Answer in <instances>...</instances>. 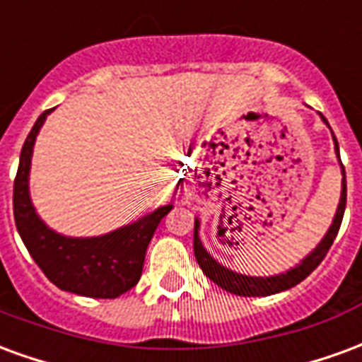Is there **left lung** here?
<instances>
[{"instance_id":"obj_1","label":"left lung","mask_w":362,"mask_h":362,"mask_svg":"<svg viewBox=\"0 0 362 362\" xmlns=\"http://www.w3.org/2000/svg\"><path fill=\"white\" fill-rule=\"evenodd\" d=\"M320 118L324 119V124L329 127L327 119L320 114ZM334 135V132H332ZM334 145H335V155H337V160H339V168H341V196H339V204H337V209H335L334 221L327 228V233L324 235V238L320 240V244L314 248V250L306 256V258L300 259V264H296L295 267H291L285 273H279V275H269V277H252V275H243V273H236L233 269H228L223 264H219L217 259L213 258L209 252L205 250L204 244L199 240V219H196V225H194V254H196V259L202 272L213 281L217 283L223 291L227 293H233V295L238 296H269L275 295V293H281V291H287V288L295 287L300 281L306 279L316 267L320 266V262L326 258L327 250L332 248L335 236L339 233V227H341L343 213H345V204H347V182H345V166H343L341 158H339V145H337V139L334 135Z\"/></svg>"}]
</instances>
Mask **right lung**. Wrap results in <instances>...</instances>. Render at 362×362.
Returning <instances> with one entry per match:
<instances>
[{
	"mask_svg": "<svg viewBox=\"0 0 362 362\" xmlns=\"http://www.w3.org/2000/svg\"><path fill=\"white\" fill-rule=\"evenodd\" d=\"M50 112L38 116L21 151L13 184L15 225L28 254L56 287L90 298H116L137 285L147 246L173 205H160L141 219L100 236H66L48 227L33 205L28 176L36 135Z\"/></svg>",
	"mask_w": 362,
	"mask_h": 362,
	"instance_id": "1",
	"label": "right lung"
}]
</instances>
